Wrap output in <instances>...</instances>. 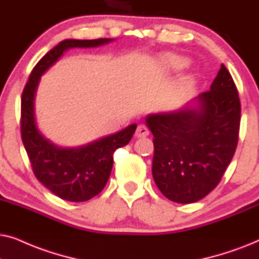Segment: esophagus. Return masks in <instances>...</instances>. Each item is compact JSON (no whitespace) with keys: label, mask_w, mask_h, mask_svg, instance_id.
<instances>
[{"label":"esophagus","mask_w":259,"mask_h":259,"mask_svg":"<svg viewBox=\"0 0 259 259\" xmlns=\"http://www.w3.org/2000/svg\"><path fill=\"white\" fill-rule=\"evenodd\" d=\"M148 133H150V131L145 125H138L137 127V131H136V137L137 138H144V137H147Z\"/></svg>","instance_id":"1"}]
</instances>
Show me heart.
Here are the masks:
<instances>
[{"mask_svg": "<svg viewBox=\"0 0 259 259\" xmlns=\"http://www.w3.org/2000/svg\"><path fill=\"white\" fill-rule=\"evenodd\" d=\"M169 63H172L175 67H182L185 65V61H184L183 58H179V56H173V58L169 60Z\"/></svg>", "mask_w": 259, "mask_h": 259, "instance_id": "heart-1", "label": "heart"}]
</instances>
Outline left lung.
<instances>
[{"mask_svg": "<svg viewBox=\"0 0 259 259\" xmlns=\"http://www.w3.org/2000/svg\"><path fill=\"white\" fill-rule=\"evenodd\" d=\"M240 102L224 65L210 90L178 109L151 113L145 123L153 134L152 176L167 199L190 204L218 183L235 154Z\"/></svg>", "mask_w": 259, "mask_h": 259, "instance_id": "1", "label": "left lung"}]
</instances>
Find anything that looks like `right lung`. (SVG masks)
<instances>
[{
    "mask_svg": "<svg viewBox=\"0 0 259 259\" xmlns=\"http://www.w3.org/2000/svg\"><path fill=\"white\" fill-rule=\"evenodd\" d=\"M114 38H67L51 49L34 67L21 100V134L31 167L38 182L68 201H86L104 189L113 167V153L132 139L137 123L111 136L76 147L59 146L38 130L35 99L41 76L72 48H95Z\"/></svg>",
    "mask_w": 259,
    "mask_h": 259,
    "instance_id": "obj_1",
    "label": "right lung"
}]
</instances>
